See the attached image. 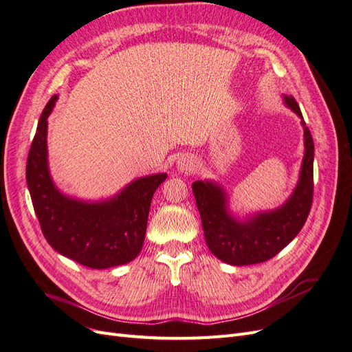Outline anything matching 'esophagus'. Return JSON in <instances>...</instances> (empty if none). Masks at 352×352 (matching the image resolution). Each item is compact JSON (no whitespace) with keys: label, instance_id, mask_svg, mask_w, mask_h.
<instances>
[{"label":"esophagus","instance_id":"34e87169","mask_svg":"<svg viewBox=\"0 0 352 352\" xmlns=\"http://www.w3.org/2000/svg\"><path fill=\"white\" fill-rule=\"evenodd\" d=\"M177 167L182 170V172H189V170H192L194 163L190 162L189 158H180L179 162H177Z\"/></svg>","mask_w":352,"mask_h":352}]
</instances>
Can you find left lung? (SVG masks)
<instances>
[{"label": "left lung", "instance_id": "obj_1", "mask_svg": "<svg viewBox=\"0 0 352 352\" xmlns=\"http://www.w3.org/2000/svg\"><path fill=\"white\" fill-rule=\"evenodd\" d=\"M285 102L302 117L294 97H285ZM302 126L305 154L300 182L280 208L241 221L228 212L225 194L220 186L201 180L194 182L192 190L207 245L221 261L233 265L264 263L279 254L302 229L310 214L314 194V142L304 120Z\"/></svg>", "mask_w": 352, "mask_h": 352}]
</instances>
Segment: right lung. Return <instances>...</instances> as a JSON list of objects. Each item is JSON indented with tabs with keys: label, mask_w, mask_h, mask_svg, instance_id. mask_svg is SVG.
<instances>
[{
	"label": "right lung",
	"mask_w": 352,
	"mask_h": 352,
	"mask_svg": "<svg viewBox=\"0 0 352 352\" xmlns=\"http://www.w3.org/2000/svg\"><path fill=\"white\" fill-rule=\"evenodd\" d=\"M57 97L41 114L32 141L26 180L41 230L65 257L91 269H109L132 261L142 250L148 212L155 189L167 175L141 177L104 202H82L60 194L47 164V119Z\"/></svg>",
	"instance_id": "1"
}]
</instances>
